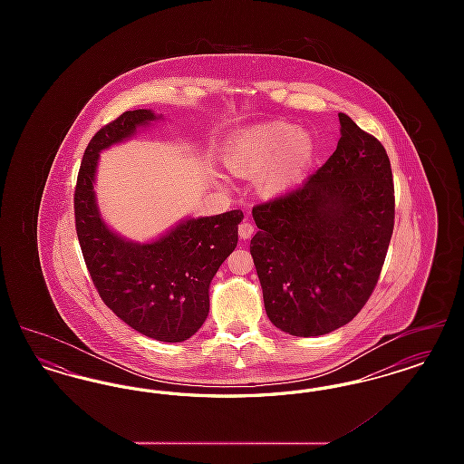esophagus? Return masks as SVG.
<instances>
[{
	"instance_id": "esophagus-1",
	"label": "esophagus",
	"mask_w": 464,
	"mask_h": 464,
	"mask_svg": "<svg viewBox=\"0 0 464 464\" xmlns=\"http://www.w3.org/2000/svg\"><path fill=\"white\" fill-rule=\"evenodd\" d=\"M238 235H240L242 240H248V238L254 235V226H252V222L243 221L242 224L238 226Z\"/></svg>"
}]
</instances>
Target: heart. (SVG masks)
Wrapping results in <instances>:
<instances>
[{"label":"heart","instance_id":"obj_1","mask_svg":"<svg viewBox=\"0 0 464 464\" xmlns=\"http://www.w3.org/2000/svg\"><path fill=\"white\" fill-rule=\"evenodd\" d=\"M313 135L287 121H267L238 133L227 146L224 163L237 176H259V191L278 197L295 188L314 160Z\"/></svg>","mask_w":464,"mask_h":464}]
</instances>
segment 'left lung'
Masks as SVG:
<instances>
[{"instance_id":"obj_1","label":"left lung","mask_w":464,"mask_h":464,"mask_svg":"<svg viewBox=\"0 0 464 464\" xmlns=\"http://www.w3.org/2000/svg\"><path fill=\"white\" fill-rule=\"evenodd\" d=\"M335 151L282 198L252 208L250 254L271 324L314 337L352 322L374 290L395 222L382 144L339 112Z\"/></svg>"}]
</instances>
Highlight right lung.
I'll return each instance as SVG.
<instances>
[{"mask_svg":"<svg viewBox=\"0 0 464 464\" xmlns=\"http://www.w3.org/2000/svg\"><path fill=\"white\" fill-rule=\"evenodd\" d=\"M158 120L163 116L155 111H127L92 137L76 182L74 218L92 282L106 306L146 337L182 343L208 316L210 284L237 248L243 214L186 218L142 243L111 229L93 191L99 156Z\"/></svg>","mask_w":464,"mask_h":464,"instance_id":"right-lung-1","label":"right lung"}]
</instances>
